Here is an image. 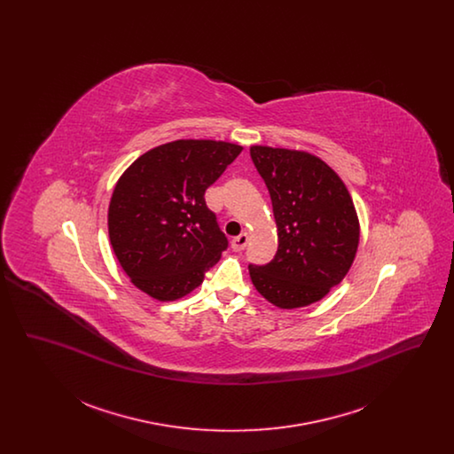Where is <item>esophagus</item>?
Wrapping results in <instances>:
<instances>
[{"instance_id": "34e87169", "label": "esophagus", "mask_w": 454, "mask_h": 454, "mask_svg": "<svg viewBox=\"0 0 454 454\" xmlns=\"http://www.w3.org/2000/svg\"><path fill=\"white\" fill-rule=\"evenodd\" d=\"M247 243H248V233H241V235H238L237 238L231 239V248L235 252H239V250H243L247 247Z\"/></svg>"}]
</instances>
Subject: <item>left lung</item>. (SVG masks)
<instances>
[{"label": "left lung", "mask_w": 454, "mask_h": 454, "mask_svg": "<svg viewBox=\"0 0 454 454\" xmlns=\"http://www.w3.org/2000/svg\"><path fill=\"white\" fill-rule=\"evenodd\" d=\"M278 226V254L248 265L255 289L282 309L320 301L356 259L359 217L342 178L322 158L300 150L250 146Z\"/></svg>", "instance_id": "8db88e82"}]
</instances>
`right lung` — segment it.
I'll return each mask as SVG.
<instances>
[{
	"label": "right lung",
	"mask_w": 454,
	"mask_h": 454,
	"mask_svg": "<svg viewBox=\"0 0 454 454\" xmlns=\"http://www.w3.org/2000/svg\"><path fill=\"white\" fill-rule=\"evenodd\" d=\"M243 146L176 139L141 154L115 184L108 238L130 282L158 301L199 287L228 247L204 194Z\"/></svg>",
	"instance_id": "right-lung-1"
}]
</instances>
